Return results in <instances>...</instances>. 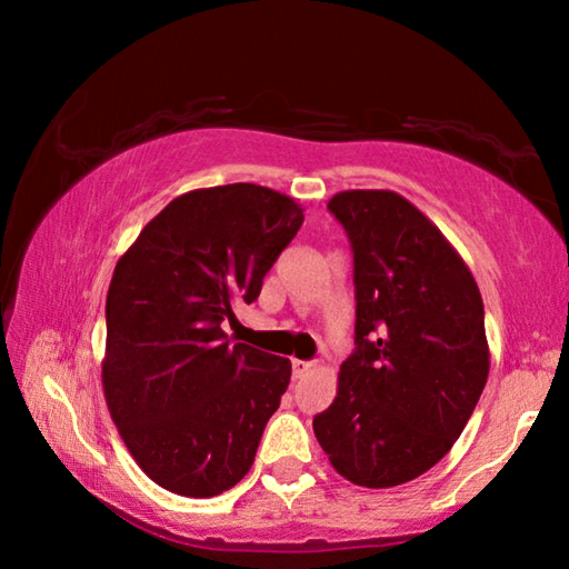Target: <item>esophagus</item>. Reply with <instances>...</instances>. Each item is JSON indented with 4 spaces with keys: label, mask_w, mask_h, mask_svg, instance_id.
Masks as SVG:
<instances>
[{
    "label": "esophagus",
    "mask_w": 569,
    "mask_h": 569,
    "mask_svg": "<svg viewBox=\"0 0 569 569\" xmlns=\"http://www.w3.org/2000/svg\"><path fill=\"white\" fill-rule=\"evenodd\" d=\"M291 366H293V379H301V377H306L308 371L313 369L311 361H298V359H293Z\"/></svg>",
    "instance_id": "obj_1"
}]
</instances>
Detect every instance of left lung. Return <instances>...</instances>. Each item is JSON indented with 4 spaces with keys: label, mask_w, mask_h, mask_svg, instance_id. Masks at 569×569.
<instances>
[{
    "label": "left lung",
    "mask_w": 569,
    "mask_h": 569,
    "mask_svg": "<svg viewBox=\"0 0 569 569\" xmlns=\"http://www.w3.org/2000/svg\"><path fill=\"white\" fill-rule=\"evenodd\" d=\"M329 210L353 250L356 351L313 435L353 485L397 487L435 467L477 407L485 303L461 256L399 192L343 190Z\"/></svg>",
    "instance_id": "8db88e82"
}]
</instances>
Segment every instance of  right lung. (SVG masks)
<instances>
[{"label":"right lung","instance_id":"1","mask_svg":"<svg viewBox=\"0 0 569 569\" xmlns=\"http://www.w3.org/2000/svg\"><path fill=\"white\" fill-rule=\"evenodd\" d=\"M303 223L293 198L253 182L200 188L160 210L114 266L102 389L138 467L168 492L216 497L248 475L291 361L230 343Z\"/></svg>","mask_w":569,"mask_h":569}]
</instances>
